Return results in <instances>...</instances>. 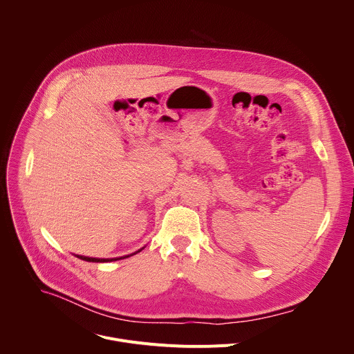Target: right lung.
Returning a JSON list of instances; mask_svg holds the SVG:
<instances>
[{
    "instance_id": "right-lung-1",
    "label": "right lung",
    "mask_w": 354,
    "mask_h": 354,
    "mask_svg": "<svg viewBox=\"0 0 354 354\" xmlns=\"http://www.w3.org/2000/svg\"><path fill=\"white\" fill-rule=\"evenodd\" d=\"M142 249V248H141ZM140 249V250H141ZM140 250H137V252H140ZM137 252H134V254H131V255H136ZM131 255H126V257H122V258H112V259H99V258H89V257H82V255H75L77 258H80V259H82V261H86V262H93V263H104V262H113V261H120V259H124V258H129V257H131Z\"/></svg>"
}]
</instances>
